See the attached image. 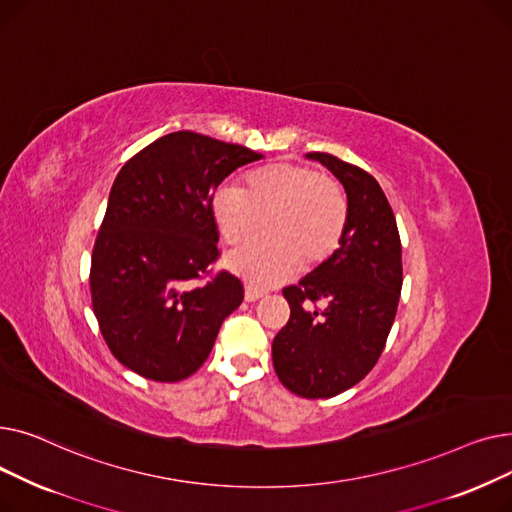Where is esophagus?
<instances>
[{
	"instance_id": "esophagus-1",
	"label": "esophagus",
	"mask_w": 512,
	"mask_h": 512,
	"mask_svg": "<svg viewBox=\"0 0 512 512\" xmlns=\"http://www.w3.org/2000/svg\"><path fill=\"white\" fill-rule=\"evenodd\" d=\"M261 297H263V290H261V288H257V286H253V284H247V286H245V299H247L249 303L259 301Z\"/></svg>"
}]
</instances>
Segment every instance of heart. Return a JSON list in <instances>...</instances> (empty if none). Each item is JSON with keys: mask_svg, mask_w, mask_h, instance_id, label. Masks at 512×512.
Returning a JSON list of instances; mask_svg holds the SVG:
<instances>
[{"mask_svg": "<svg viewBox=\"0 0 512 512\" xmlns=\"http://www.w3.org/2000/svg\"><path fill=\"white\" fill-rule=\"evenodd\" d=\"M211 215L228 245L251 240L267 222L270 234L230 255L232 270L270 286L305 267L326 263L342 245L348 205L340 184L311 166L280 161L251 172L245 186H220Z\"/></svg>", "mask_w": 512, "mask_h": 512, "instance_id": "1", "label": "heart"}]
</instances>
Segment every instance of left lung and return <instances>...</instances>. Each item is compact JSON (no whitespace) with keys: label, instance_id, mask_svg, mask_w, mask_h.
<instances>
[{"label":"left lung","instance_id":"8db88e82","mask_svg":"<svg viewBox=\"0 0 512 512\" xmlns=\"http://www.w3.org/2000/svg\"><path fill=\"white\" fill-rule=\"evenodd\" d=\"M307 157L344 186L348 220L340 249L284 288L290 319L274 338L272 359L290 392L330 398L359 384L384 351L402 288V249L378 180L330 153Z\"/></svg>","mask_w":512,"mask_h":512}]
</instances>
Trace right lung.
<instances>
[{"instance_id": "obj_1", "label": "right lung", "mask_w": 512, "mask_h": 512, "mask_svg": "<svg viewBox=\"0 0 512 512\" xmlns=\"http://www.w3.org/2000/svg\"><path fill=\"white\" fill-rule=\"evenodd\" d=\"M263 155L205 134H166L114 180L91 257V299L112 355L153 382H180L209 357L222 321L245 299L220 272L193 286L220 257L211 215L215 188Z\"/></svg>"}]
</instances>
